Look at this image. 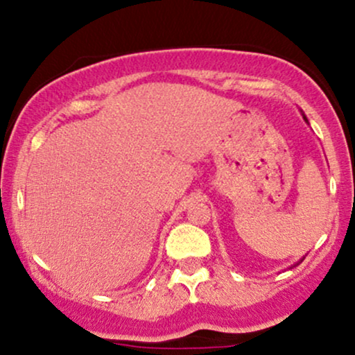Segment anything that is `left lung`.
I'll use <instances>...</instances> for the list:
<instances>
[{"label":"left lung","mask_w":355,"mask_h":355,"mask_svg":"<svg viewBox=\"0 0 355 355\" xmlns=\"http://www.w3.org/2000/svg\"><path fill=\"white\" fill-rule=\"evenodd\" d=\"M302 115H304V114H302ZM304 121H306V122H307V119H306V115H304Z\"/></svg>","instance_id":"obj_1"}]
</instances>
